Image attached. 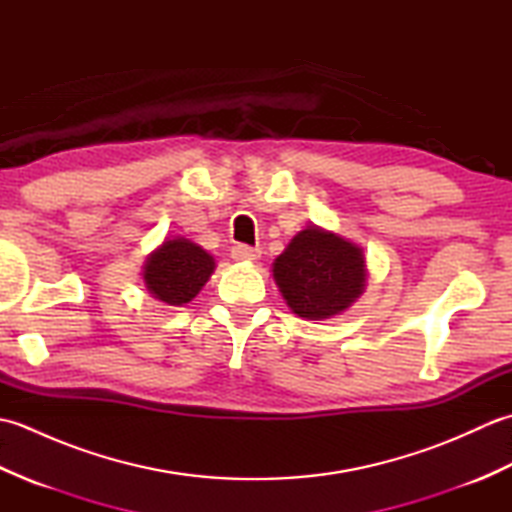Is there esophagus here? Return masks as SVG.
I'll list each match as a JSON object with an SVG mask.
<instances>
[{
    "label": "esophagus",
    "instance_id": "obj_1",
    "mask_svg": "<svg viewBox=\"0 0 512 512\" xmlns=\"http://www.w3.org/2000/svg\"><path fill=\"white\" fill-rule=\"evenodd\" d=\"M231 255H233L235 262H257V259H259V250H257V248H250V246H244V244H239V246H233Z\"/></svg>",
    "mask_w": 512,
    "mask_h": 512
}]
</instances>
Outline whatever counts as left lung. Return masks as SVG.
<instances>
[{
  "label": "left lung",
  "instance_id": "1",
  "mask_svg": "<svg viewBox=\"0 0 512 512\" xmlns=\"http://www.w3.org/2000/svg\"><path fill=\"white\" fill-rule=\"evenodd\" d=\"M273 279L297 317L325 321L343 314L365 292V253L343 235L312 224L275 259Z\"/></svg>",
  "mask_w": 512,
  "mask_h": 512
}]
</instances>
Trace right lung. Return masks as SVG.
Here are the masks:
<instances>
[{
	"label": "right lung",
	"instance_id": "right-lung-1",
	"mask_svg": "<svg viewBox=\"0 0 512 512\" xmlns=\"http://www.w3.org/2000/svg\"><path fill=\"white\" fill-rule=\"evenodd\" d=\"M215 270L211 253L187 237L165 239L143 266V281L149 295L167 303L184 306L193 301Z\"/></svg>",
	"mask_w": 512,
	"mask_h": 512
}]
</instances>
